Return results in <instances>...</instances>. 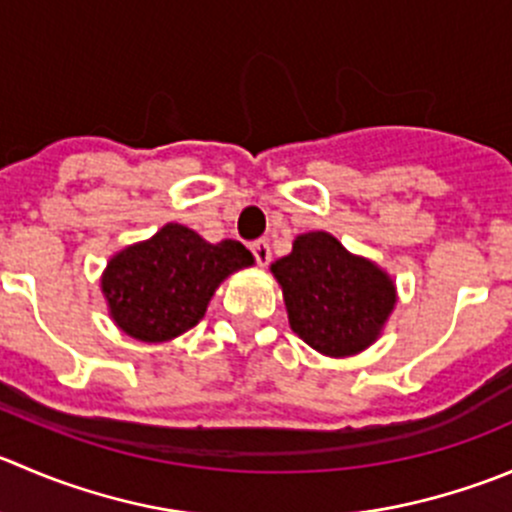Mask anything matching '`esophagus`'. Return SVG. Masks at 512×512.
<instances>
[{
    "label": "esophagus",
    "mask_w": 512,
    "mask_h": 512,
    "mask_svg": "<svg viewBox=\"0 0 512 512\" xmlns=\"http://www.w3.org/2000/svg\"><path fill=\"white\" fill-rule=\"evenodd\" d=\"M250 250H252V257H255V262L260 267H265L267 262H270V257H272L270 255V245H267L265 240H255L250 245Z\"/></svg>",
    "instance_id": "34e87169"
}]
</instances>
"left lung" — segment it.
Here are the masks:
<instances>
[{
	"label": "left lung",
	"instance_id": "8db88e82",
	"mask_svg": "<svg viewBox=\"0 0 512 512\" xmlns=\"http://www.w3.org/2000/svg\"><path fill=\"white\" fill-rule=\"evenodd\" d=\"M272 272L282 285L290 327L325 355L365 350L393 312V280L327 232L297 237Z\"/></svg>",
	"mask_w": 512,
	"mask_h": 512
}]
</instances>
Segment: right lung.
Masks as SVG:
<instances>
[{
    "instance_id": "1",
    "label": "right lung",
    "mask_w": 512,
    "mask_h": 512,
    "mask_svg": "<svg viewBox=\"0 0 512 512\" xmlns=\"http://www.w3.org/2000/svg\"><path fill=\"white\" fill-rule=\"evenodd\" d=\"M252 255L235 240L217 245L182 225H165L152 240L109 260L102 292L112 320L142 342H165L205 317L215 287Z\"/></svg>"
}]
</instances>
